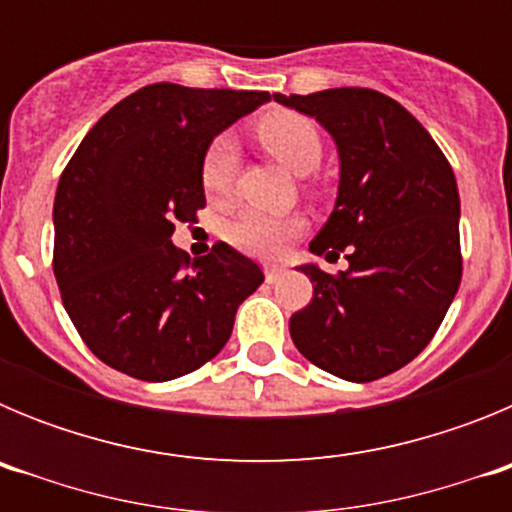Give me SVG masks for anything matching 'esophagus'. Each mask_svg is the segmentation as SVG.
<instances>
[{"label":"esophagus","instance_id":"esophagus-1","mask_svg":"<svg viewBox=\"0 0 512 512\" xmlns=\"http://www.w3.org/2000/svg\"><path fill=\"white\" fill-rule=\"evenodd\" d=\"M264 274H266V282L274 284V282H279V279H282L284 269H282V266H266Z\"/></svg>","mask_w":512,"mask_h":512}]
</instances>
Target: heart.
Instances as JSON below:
<instances>
[{
  "mask_svg": "<svg viewBox=\"0 0 512 512\" xmlns=\"http://www.w3.org/2000/svg\"><path fill=\"white\" fill-rule=\"evenodd\" d=\"M261 146L295 174H310L323 158V138L310 117L292 110L269 112L256 125ZM238 169V146L230 135H217L202 153L200 182L212 200L228 197ZM307 223L300 215H266L246 210L228 225L225 235L238 251L256 259H277L289 241L305 233Z\"/></svg>",
  "mask_w": 512,
  "mask_h": 512,
  "instance_id": "heart-1",
  "label": "heart"
}]
</instances>
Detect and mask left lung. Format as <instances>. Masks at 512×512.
Masks as SVG:
<instances>
[{
    "mask_svg": "<svg viewBox=\"0 0 512 512\" xmlns=\"http://www.w3.org/2000/svg\"><path fill=\"white\" fill-rule=\"evenodd\" d=\"M274 99L315 117L336 140V207L310 251H346L348 261L336 277L300 266L312 300L289 318V333L328 374L374 382L431 343L459 289L454 171L428 130L387 94L341 87Z\"/></svg>",
    "mask_w": 512,
    "mask_h": 512,
    "instance_id": "8db88e82",
    "label": "left lung"
}]
</instances>
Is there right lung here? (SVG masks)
Returning a JSON list of instances; mask_svg holds the SVG:
<instances>
[{
  "label": "right lung",
  "instance_id": "obj_1",
  "mask_svg": "<svg viewBox=\"0 0 512 512\" xmlns=\"http://www.w3.org/2000/svg\"><path fill=\"white\" fill-rule=\"evenodd\" d=\"M269 92L151 84L97 120L53 202V274L81 341L107 366L169 382L220 354L264 271L228 243L189 259L174 223L205 207L202 153Z\"/></svg>",
  "mask_w": 512,
  "mask_h": 512
}]
</instances>
